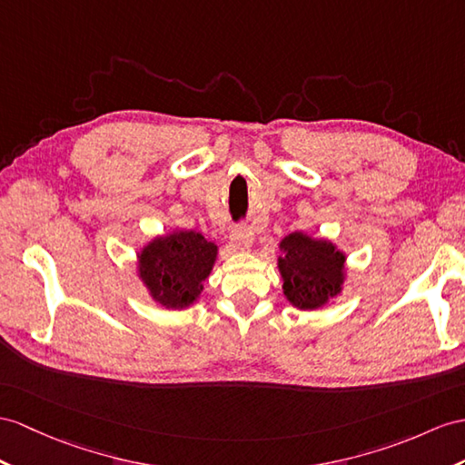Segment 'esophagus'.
I'll use <instances>...</instances> for the list:
<instances>
[{
  "label": "esophagus",
  "mask_w": 465,
  "mask_h": 465,
  "mask_svg": "<svg viewBox=\"0 0 465 465\" xmlns=\"http://www.w3.org/2000/svg\"><path fill=\"white\" fill-rule=\"evenodd\" d=\"M231 241H232L236 251H241V252L251 251V246L254 242V231L251 229V226H236L231 234Z\"/></svg>",
  "instance_id": "1"
}]
</instances>
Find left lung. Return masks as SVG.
I'll return each instance as SVG.
<instances>
[{
  "label": "left lung",
  "instance_id": "left-lung-1",
  "mask_svg": "<svg viewBox=\"0 0 465 465\" xmlns=\"http://www.w3.org/2000/svg\"><path fill=\"white\" fill-rule=\"evenodd\" d=\"M278 246L282 292L293 308L315 312L341 296L347 282V254L333 241L296 231Z\"/></svg>",
  "mask_w": 465,
  "mask_h": 465
}]
</instances>
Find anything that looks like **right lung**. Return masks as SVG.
Listing matches in <instances>:
<instances>
[{
  "label": "right lung",
  "instance_id": "obj_1",
  "mask_svg": "<svg viewBox=\"0 0 465 465\" xmlns=\"http://www.w3.org/2000/svg\"><path fill=\"white\" fill-rule=\"evenodd\" d=\"M219 246L197 231L157 234L135 252V274L147 296L165 310H185L201 300L217 262Z\"/></svg>",
  "mask_w": 465,
  "mask_h": 465
}]
</instances>
